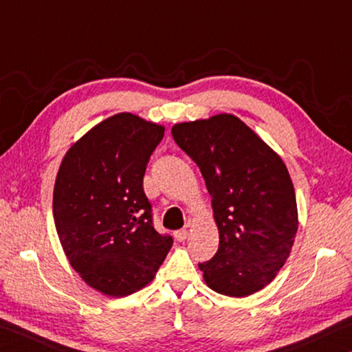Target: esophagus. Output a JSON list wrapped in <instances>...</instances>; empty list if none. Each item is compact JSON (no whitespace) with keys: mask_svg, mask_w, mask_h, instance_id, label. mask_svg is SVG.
<instances>
[{"mask_svg":"<svg viewBox=\"0 0 352 352\" xmlns=\"http://www.w3.org/2000/svg\"><path fill=\"white\" fill-rule=\"evenodd\" d=\"M174 236H175V239H177L178 242H183V241H186V237L189 236V233H188L186 228H182V230L175 231Z\"/></svg>","mask_w":352,"mask_h":352,"instance_id":"1","label":"esophagus"}]
</instances>
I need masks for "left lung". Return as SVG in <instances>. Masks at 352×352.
Listing matches in <instances>:
<instances>
[{
    "instance_id": "obj_1",
    "label": "left lung",
    "mask_w": 352,
    "mask_h": 352,
    "mask_svg": "<svg viewBox=\"0 0 352 352\" xmlns=\"http://www.w3.org/2000/svg\"><path fill=\"white\" fill-rule=\"evenodd\" d=\"M172 136L199 166L211 195L219 250L199 264L205 283L248 296L276 276L298 230L295 189L279 155L234 115L175 124Z\"/></svg>"
}]
</instances>
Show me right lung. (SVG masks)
Instances as JSON below:
<instances>
[{
    "mask_svg": "<svg viewBox=\"0 0 352 352\" xmlns=\"http://www.w3.org/2000/svg\"><path fill=\"white\" fill-rule=\"evenodd\" d=\"M164 127L118 113L71 146L58 169L52 212L69 264L109 296H127L153 279L172 247L153 228L142 188Z\"/></svg>",
    "mask_w": 352,
    "mask_h": 352,
    "instance_id": "1",
    "label": "right lung"
}]
</instances>
